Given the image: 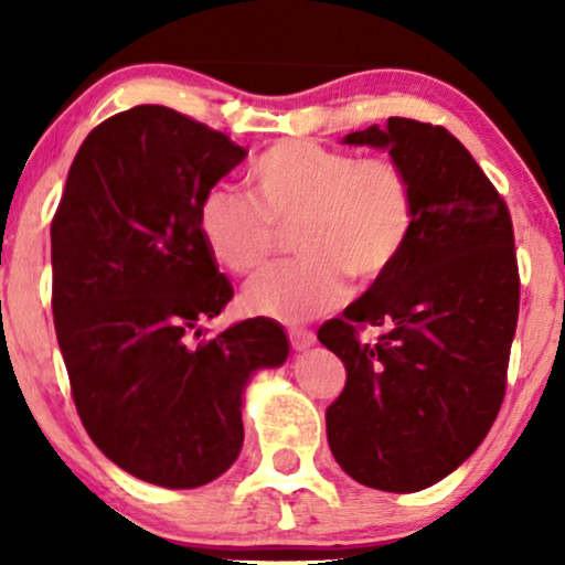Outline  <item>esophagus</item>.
<instances>
[{
  "mask_svg": "<svg viewBox=\"0 0 565 565\" xmlns=\"http://www.w3.org/2000/svg\"><path fill=\"white\" fill-rule=\"evenodd\" d=\"M288 337H290V344L296 352H306L308 347L316 344V337L308 329H288Z\"/></svg>",
  "mask_w": 565,
  "mask_h": 565,
  "instance_id": "obj_1",
  "label": "esophagus"
}]
</instances>
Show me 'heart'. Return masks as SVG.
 Here are the masks:
<instances>
[{
  "instance_id": "obj_1",
  "label": "heart",
  "mask_w": 565,
  "mask_h": 565,
  "mask_svg": "<svg viewBox=\"0 0 565 565\" xmlns=\"http://www.w3.org/2000/svg\"><path fill=\"white\" fill-rule=\"evenodd\" d=\"M252 195L215 184L200 205V234L228 273L249 275L296 226L300 259L273 265L244 290V306L285 323L311 321L347 292V273L370 282L388 273L414 228V188L388 157L280 141L249 169Z\"/></svg>"
}]
</instances>
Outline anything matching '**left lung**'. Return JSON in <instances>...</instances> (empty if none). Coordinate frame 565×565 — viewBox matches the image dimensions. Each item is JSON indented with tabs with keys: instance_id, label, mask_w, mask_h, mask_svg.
Listing matches in <instances>:
<instances>
[{
	"instance_id": "8db88e82",
	"label": "left lung",
	"mask_w": 565,
	"mask_h": 565,
	"mask_svg": "<svg viewBox=\"0 0 565 565\" xmlns=\"http://www.w3.org/2000/svg\"><path fill=\"white\" fill-rule=\"evenodd\" d=\"M404 167L414 228L388 273L319 329L344 362L327 437L347 476L412 493L443 481L489 435L507 391L520 313L507 203L466 146L443 126L388 118L344 136ZM377 326V343L356 329Z\"/></svg>"
}]
</instances>
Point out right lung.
<instances>
[{
  "instance_id": "add662e5",
  "label": "right lung",
  "mask_w": 565,
  "mask_h": 565,
  "mask_svg": "<svg viewBox=\"0 0 565 565\" xmlns=\"http://www.w3.org/2000/svg\"><path fill=\"white\" fill-rule=\"evenodd\" d=\"M244 159L172 107H130L84 138L51 223L53 323L76 412L105 458L164 489L234 466L246 385L290 352L262 316L195 342L234 298L200 205Z\"/></svg>"
}]
</instances>
